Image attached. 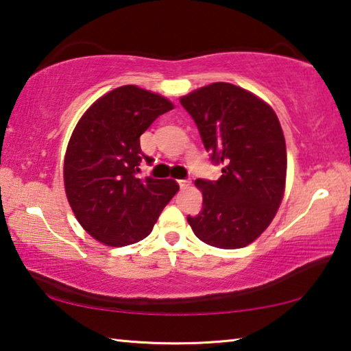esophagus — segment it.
<instances>
[{"label": "esophagus", "instance_id": "esophagus-1", "mask_svg": "<svg viewBox=\"0 0 351 351\" xmlns=\"http://www.w3.org/2000/svg\"><path fill=\"white\" fill-rule=\"evenodd\" d=\"M178 184H180L181 189H187L190 184H192V181H190V180H180V181H178Z\"/></svg>", "mask_w": 351, "mask_h": 351}]
</instances>
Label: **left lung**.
<instances>
[{"label":"left lung","mask_w":351,"mask_h":351,"mask_svg":"<svg viewBox=\"0 0 351 351\" xmlns=\"http://www.w3.org/2000/svg\"><path fill=\"white\" fill-rule=\"evenodd\" d=\"M204 148L221 164L217 181L197 180L203 210L187 217L195 235L221 249L245 247L271 224L287 180V145L274 110L230 83L218 82L180 99Z\"/></svg>","instance_id":"obj_1"}]
</instances>
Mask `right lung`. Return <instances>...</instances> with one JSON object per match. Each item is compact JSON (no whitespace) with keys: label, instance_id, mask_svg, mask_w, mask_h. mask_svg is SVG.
<instances>
[{"label":"right lung","instance_id":"obj_1","mask_svg":"<svg viewBox=\"0 0 351 351\" xmlns=\"http://www.w3.org/2000/svg\"><path fill=\"white\" fill-rule=\"evenodd\" d=\"M173 104L159 94L125 85L97 99L77 123L64 154V190L75 218L108 246L138 243L152 232L180 190L173 180L138 176L141 134Z\"/></svg>","mask_w":351,"mask_h":351}]
</instances>
